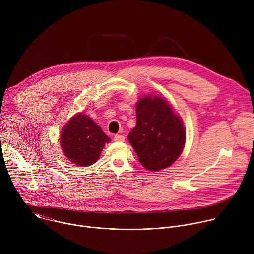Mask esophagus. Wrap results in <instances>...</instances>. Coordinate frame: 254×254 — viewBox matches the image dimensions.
I'll return each instance as SVG.
<instances>
[{
    "label": "esophagus",
    "instance_id": "esophagus-1",
    "mask_svg": "<svg viewBox=\"0 0 254 254\" xmlns=\"http://www.w3.org/2000/svg\"><path fill=\"white\" fill-rule=\"evenodd\" d=\"M125 135L123 134H115L114 136V140L115 141H125Z\"/></svg>",
    "mask_w": 254,
    "mask_h": 254
}]
</instances>
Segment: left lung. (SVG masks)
Instances as JSON below:
<instances>
[{
	"instance_id": "left-lung-1",
	"label": "left lung",
	"mask_w": 254,
	"mask_h": 254,
	"mask_svg": "<svg viewBox=\"0 0 254 254\" xmlns=\"http://www.w3.org/2000/svg\"><path fill=\"white\" fill-rule=\"evenodd\" d=\"M185 135L182 121L165 99L147 95L138 100L136 125L127 137L144 168L157 172L170 167L184 149Z\"/></svg>"
}]
</instances>
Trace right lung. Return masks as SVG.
Segmentation results:
<instances>
[{
  "label": "right lung",
  "instance_id": "right-lung-1",
  "mask_svg": "<svg viewBox=\"0 0 254 254\" xmlns=\"http://www.w3.org/2000/svg\"><path fill=\"white\" fill-rule=\"evenodd\" d=\"M111 141L102 129L87 116L78 114L63 127L60 146L72 164L87 167L94 164L105 142Z\"/></svg>",
  "mask_w": 254,
  "mask_h": 254
}]
</instances>
